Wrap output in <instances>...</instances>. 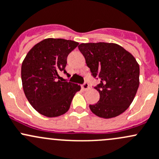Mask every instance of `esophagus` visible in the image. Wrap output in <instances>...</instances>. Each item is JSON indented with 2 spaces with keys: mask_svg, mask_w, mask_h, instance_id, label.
Masks as SVG:
<instances>
[{
  "mask_svg": "<svg viewBox=\"0 0 159 159\" xmlns=\"http://www.w3.org/2000/svg\"><path fill=\"white\" fill-rule=\"evenodd\" d=\"M81 87L83 89H85V90H86V89H89V84L88 83H86V82H85L83 84L81 85Z\"/></svg>",
  "mask_w": 159,
  "mask_h": 159,
  "instance_id": "esophagus-1",
  "label": "esophagus"
}]
</instances>
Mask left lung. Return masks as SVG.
I'll return each instance as SVG.
<instances>
[{
    "label": "left lung",
    "instance_id": "1",
    "mask_svg": "<svg viewBox=\"0 0 159 159\" xmlns=\"http://www.w3.org/2000/svg\"><path fill=\"white\" fill-rule=\"evenodd\" d=\"M91 75L100 83L95 86L99 100L89 105L99 117L109 119L125 112L133 101L139 86V66L135 57L116 43H81Z\"/></svg>",
    "mask_w": 159,
    "mask_h": 159
}]
</instances>
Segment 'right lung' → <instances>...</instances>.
I'll use <instances>...</instances> for the list:
<instances>
[{
  "instance_id": "right-lung-1",
  "label": "right lung",
  "mask_w": 159,
  "mask_h": 159,
  "mask_svg": "<svg viewBox=\"0 0 159 159\" xmlns=\"http://www.w3.org/2000/svg\"><path fill=\"white\" fill-rule=\"evenodd\" d=\"M79 43L64 39L47 38L28 52L21 66L23 89L27 100L39 113L57 117L66 113L80 86L65 81L68 55Z\"/></svg>"
}]
</instances>
